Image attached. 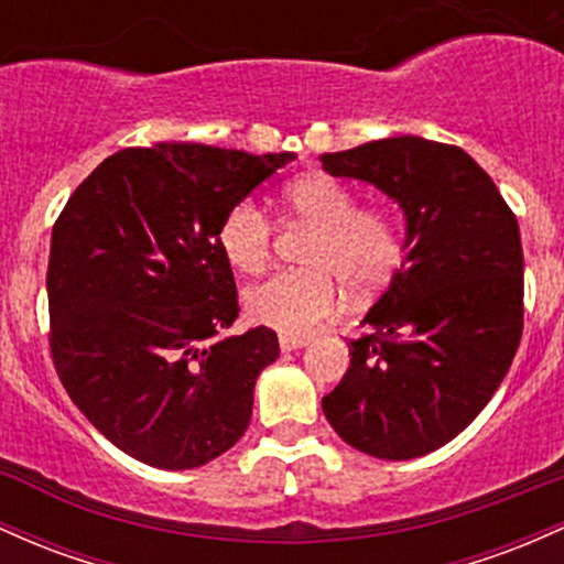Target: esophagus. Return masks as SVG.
<instances>
[{"instance_id": "obj_1", "label": "esophagus", "mask_w": 564, "mask_h": 564, "mask_svg": "<svg viewBox=\"0 0 564 564\" xmlns=\"http://www.w3.org/2000/svg\"><path fill=\"white\" fill-rule=\"evenodd\" d=\"M306 344H308V338H301V335H280V349L282 351L303 349Z\"/></svg>"}]
</instances>
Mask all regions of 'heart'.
Segmentation results:
<instances>
[{"label": "heart", "mask_w": 564, "mask_h": 564, "mask_svg": "<svg viewBox=\"0 0 564 564\" xmlns=\"http://www.w3.org/2000/svg\"><path fill=\"white\" fill-rule=\"evenodd\" d=\"M290 218L314 226L306 271H280L245 290V312L256 325L282 335H306L340 306V285L354 295L376 293L402 258L394 220L378 210H357V199L338 181L306 175L282 194ZM226 263L239 274H261L271 258V220L256 202L242 199L218 226Z\"/></svg>", "instance_id": "b5f03b06"}]
</instances>
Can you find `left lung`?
<instances>
[{"label": "left lung", "mask_w": 564, "mask_h": 564, "mask_svg": "<svg viewBox=\"0 0 564 564\" xmlns=\"http://www.w3.org/2000/svg\"><path fill=\"white\" fill-rule=\"evenodd\" d=\"M319 162L397 202L408 252L322 410L359 453L419 458L464 432L509 372L522 338L520 226L458 145L391 135Z\"/></svg>", "instance_id": "1"}]
</instances>
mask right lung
Returning a JSON list of instances; mask_svg holds the SVG:
<instances>
[{"label": "right lung", "instance_id": "right-lung-1", "mask_svg": "<svg viewBox=\"0 0 564 564\" xmlns=\"http://www.w3.org/2000/svg\"><path fill=\"white\" fill-rule=\"evenodd\" d=\"M293 160L205 143L124 149L63 207L47 265L55 370L85 419L141 464L197 469L250 426L280 340L269 327L229 335L237 284L218 226Z\"/></svg>", "mask_w": 564, "mask_h": 564}]
</instances>
